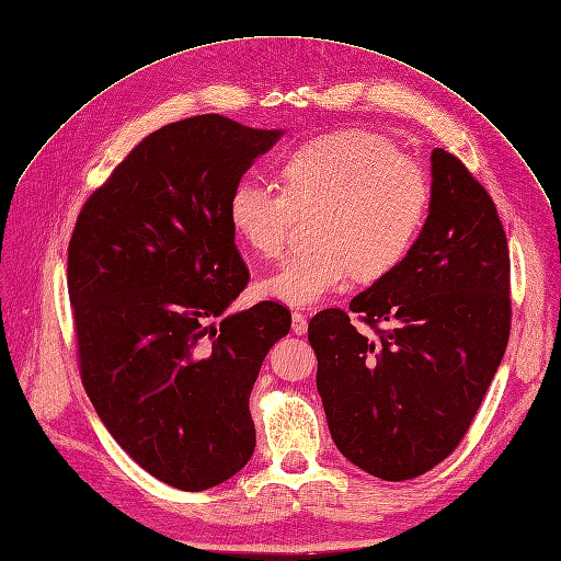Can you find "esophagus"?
<instances>
[{"mask_svg": "<svg viewBox=\"0 0 561 561\" xmlns=\"http://www.w3.org/2000/svg\"><path fill=\"white\" fill-rule=\"evenodd\" d=\"M307 316L302 311H294V316H290V328H294L296 334H305L307 332Z\"/></svg>", "mask_w": 561, "mask_h": 561, "instance_id": "1", "label": "esophagus"}]
</instances>
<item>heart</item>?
Returning <instances> with one entry per match:
<instances>
[{"label":"heart","instance_id":"heart-1","mask_svg":"<svg viewBox=\"0 0 561 561\" xmlns=\"http://www.w3.org/2000/svg\"><path fill=\"white\" fill-rule=\"evenodd\" d=\"M284 190L256 179L236 183L229 222L263 259H277L298 215H313V248L261 279V296L311 307L346 288L357 273L378 279L405 261L431 206L424 169L367 130L305 141L282 162Z\"/></svg>","mask_w":561,"mask_h":561}]
</instances>
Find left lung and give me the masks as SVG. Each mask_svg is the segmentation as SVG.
Listing matches in <instances>:
<instances>
[{
    "label": "left lung",
    "mask_w": 561,
    "mask_h": 561,
    "mask_svg": "<svg viewBox=\"0 0 561 561\" xmlns=\"http://www.w3.org/2000/svg\"><path fill=\"white\" fill-rule=\"evenodd\" d=\"M405 261L344 309L309 321L316 385L336 449L385 481L420 477L468 433L511 330L508 248L491 194L445 149ZM388 323L382 331L377 325Z\"/></svg>",
    "instance_id": "8db88e82"
}]
</instances>
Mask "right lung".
Wrapping results in <instances>:
<instances>
[{
    "mask_svg": "<svg viewBox=\"0 0 561 561\" xmlns=\"http://www.w3.org/2000/svg\"><path fill=\"white\" fill-rule=\"evenodd\" d=\"M282 135L220 114L162 126L87 199L68 245L87 394L137 466L181 491L245 468L252 387L290 330L271 300L225 313L250 279L231 190Z\"/></svg>",
    "mask_w": 561,
    "mask_h": 561,
    "instance_id": "add662e5",
    "label": "right lung"
}]
</instances>
